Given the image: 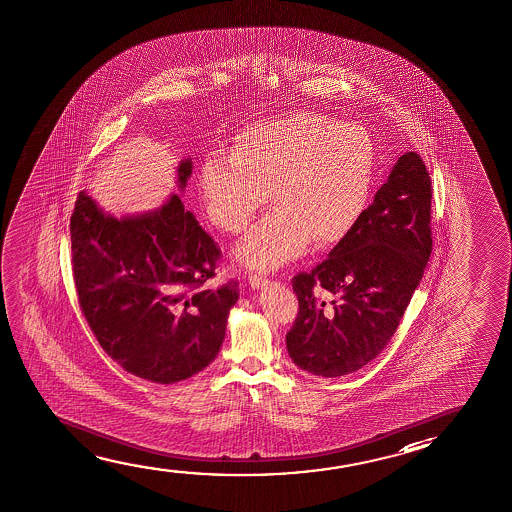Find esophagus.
<instances>
[{
    "mask_svg": "<svg viewBox=\"0 0 512 512\" xmlns=\"http://www.w3.org/2000/svg\"><path fill=\"white\" fill-rule=\"evenodd\" d=\"M248 283L252 285V289H262L267 283V278L266 276L257 275V273L253 275L252 273V275L248 276Z\"/></svg>",
    "mask_w": 512,
    "mask_h": 512,
    "instance_id": "34e87169",
    "label": "esophagus"
}]
</instances>
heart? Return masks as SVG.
<instances>
[{
    "label": "heart",
    "instance_id": "b5f03b06",
    "mask_svg": "<svg viewBox=\"0 0 512 512\" xmlns=\"http://www.w3.org/2000/svg\"><path fill=\"white\" fill-rule=\"evenodd\" d=\"M375 144L359 125L301 111L246 126L229 156L200 165V195L213 225L239 234L273 197L271 211L237 245L246 266L275 269L313 239L336 245L361 222L375 178Z\"/></svg>",
    "mask_w": 512,
    "mask_h": 512
}]
</instances>
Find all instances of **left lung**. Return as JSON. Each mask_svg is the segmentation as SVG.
I'll use <instances>...</instances> for the list:
<instances>
[{
  "instance_id": "8db88e82",
  "label": "left lung",
  "mask_w": 512,
  "mask_h": 512,
  "mask_svg": "<svg viewBox=\"0 0 512 512\" xmlns=\"http://www.w3.org/2000/svg\"><path fill=\"white\" fill-rule=\"evenodd\" d=\"M431 246L430 172L408 151L356 229L310 273L292 278L299 312L287 333L290 359L320 377L373 361L423 280Z\"/></svg>"
}]
</instances>
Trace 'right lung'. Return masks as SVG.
<instances>
[{"instance_id":"obj_1","label":"right lung","mask_w":512,"mask_h":512,"mask_svg":"<svg viewBox=\"0 0 512 512\" xmlns=\"http://www.w3.org/2000/svg\"><path fill=\"white\" fill-rule=\"evenodd\" d=\"M190 174L188 158L179 163V188ZM70 237L79 306L123 370L174 384L215 361L239 283L202 287L222 252L179 195L151 213L114 218L81 192Z\"/></svg>"}]
</instances>
